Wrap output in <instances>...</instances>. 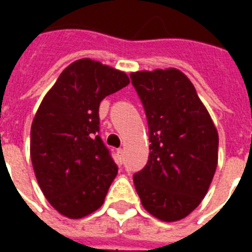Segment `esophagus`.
<instances>
[{"instance_id": "34e87169", "label": "esophagus", "mask_w": 252, "mask_h": 252, "mask_svg": "<svg viewBox=\"0 0 252 252\" xmlns=\"http://www.w3.org/2000/svg\"><path fill=\"white\" fill-rule=\"evenodd\" d=\"M116 155H117V160H119V162H123V159H124V150H123V148H119V150H117V153H116Z\"/></svg>"}]
</instances>
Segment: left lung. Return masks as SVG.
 <instances>
[{"label": "left lung", "instance_id": "left-lung-1", "mask_svg": "<svg viewBox=\"0 0 252 252\" xmlns=\"http://www.w3.org/2000/svg\"><path fill=\"white\" fill-rule=\"evenodd\" d=\"M147 116L150 155L133 184L144 209L178 221L208 193L217 167L219 133L193 83L177 68L131 72Z\"/></svg>", "mask_w": 252, "mask_h": 252}]
</instances>
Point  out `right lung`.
Listing matches in <instances>:
<instances>
[{
  "label": "right lung",
  "mask_w": 252,
  "mask_h": 252,
  "mask_svg": "<svg viewBox=\"0 0 252 252\" xmlns=\"http://www.w3.org/2000/svg\"><path fill=\"white\" fill-rule=\"evenodd\" d=\"M129 83L124 71L89 58L67 66L31 126V160L48 202L68 219L104 204L117 166L97 132L99 102Z\"/></svg>",
  "instance_id": "1"
}]
</instances>
